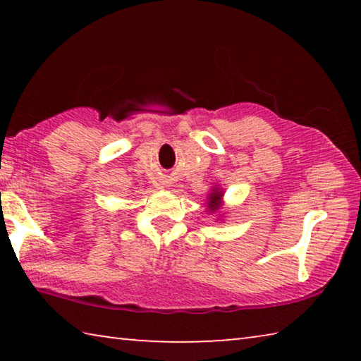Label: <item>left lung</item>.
<instances>
[{"instance_id":"8db88e82","label":"left lung","mask_w":361,"mask_h":361,"mask_svg":"<svg viewBox=\"0 0 361 361\" xmlns=\"http://www.w3.org/2000/svg\"><path fill=\"white\" fill-rule=\"evenodd\" d=\"M223 195H224V191L221 188L218 186H213L212 192L209 194V197H207V212L210 213H216L219 209H221L223 205Z\"/></svg>"}]
</instances>
